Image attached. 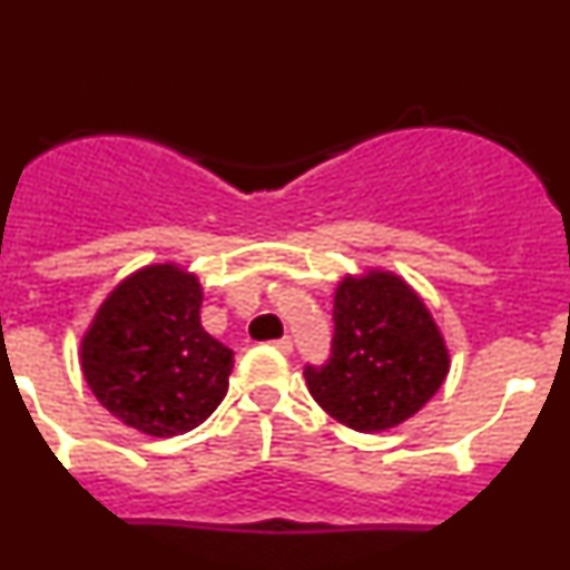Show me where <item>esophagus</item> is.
<instances>
[{"mask_svg":"<svg viewBox=\"0 0 570 570\" xmlns=\"http://www.w3.org/2000/svg\"><path fill=\"white\" fill-rule=\"evenodd\" d=\"M273 346H275V350L281 352V355H289V352L295 350V344H292V338H289V335H284V338L273 341Z\"/></svg>","mask_w":570,"mask_h":570,"instance_id":"esophagus-1","label":"esophagus"}]
</instances>
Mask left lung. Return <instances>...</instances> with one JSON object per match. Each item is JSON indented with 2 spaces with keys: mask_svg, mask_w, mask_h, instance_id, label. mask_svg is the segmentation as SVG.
Returning <instances> with one entry per match:
<instances>
[{
  "mask_svg": "<svg viewBox=\"0 0 570 570\" xmlns=\"http://www.w3.org/2000/svg\"><path fill=\"white\" fill-rule=\"evenodd\" d=\"M325 365H305L316 404L355 431H385L415 415L448 376V350L421 297L393 273L346 275L333 301Z\"/></svg>",
  "mask_w": 570,
  "mask_h": 570,
  "instance_id": "8db88e82",
  "label": "left lung"
}]
</instances>
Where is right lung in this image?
Returning a JSON list of instances; mask_svg holds the SVG:
<instances>
[{
    "mask_svg": "<svg viewBox=\"0 0 570 570\" xmlns=\"http://www.w3.org/2000/svg\"><path fill=\"white\" fill-rule=\"evenodd\" d=\"M202 286L177 265H149L106 297L81 338L95 399L149 436L196 429L229 387L235 352L202 327Z\"/></svg>",
    "mask_w": 570,
    "mask_h": 570,
    "instance_id": "obj_1",
    "label": "right lung"
}]
</instances>
